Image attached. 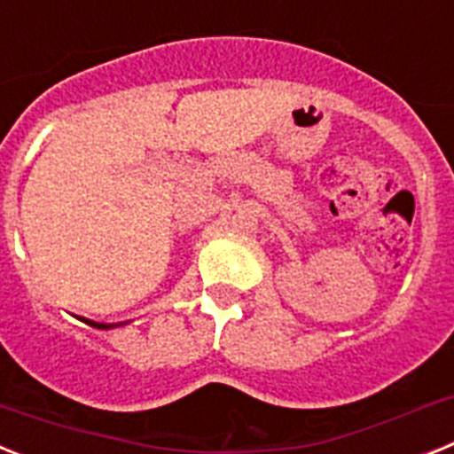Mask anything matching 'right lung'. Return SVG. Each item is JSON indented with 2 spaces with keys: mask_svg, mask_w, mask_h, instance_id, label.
Instances as JSON below:
<instances>
[{
  "mask_svg": "<svg viewBox=\"0 0 454 454\" xmlns=\"http://www.w3.org/2000/svg\"><path fill=\"white\" fill-rule=\"evenodd\" d=\"M83 320L86 325H90V327H98V330H111V327H118V325L122 323H95V320H88V318H79Z\"/></svg>",
  "mask_w": 454,
  "mask_h": 454,
  "instance_id": "obj_1",
  "label": "right lung"
}]
</instances>
